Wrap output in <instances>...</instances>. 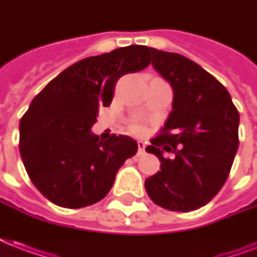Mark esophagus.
<instances>
[{"label":"esophagus","instance_id":"obj_1","mask_svg":"<svg viewBox=\"0 0 257 257\" xmlns=\"http://www.w3.org/2000/svg\"><path fill=\"white\" fill-rule=\"evenodd\" d=\"M137 145H139V156H143L145 152V143L144 141L139 140L137 141Z\"/></svg>","mask_w":257,"mask_h":257}]
</instances>
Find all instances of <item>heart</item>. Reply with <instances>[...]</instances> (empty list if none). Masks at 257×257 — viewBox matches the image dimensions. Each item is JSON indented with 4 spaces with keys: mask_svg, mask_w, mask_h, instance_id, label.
Wrapping results in <instances>:
<instances>
[{
    "mask_svg": "<svg viewBox=\"0 0 257 257\" xmlns=\"http://www.w3.org/2000/svg\"><path fill=\"white\" fill-rule=\"evenodd\" d=\"M131 131L135 133H140L143 131V126L139 122H133V124H131Z\"/></svg>",
    "mask_w": 257,
    "mask_h": 257,
    "instance_id": "b5f03b06",
    "label": "heart"
}]
</instances>
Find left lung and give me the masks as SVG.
<instances>
[{
    "label": "left lung",
    "mask_w": 257,
    "mask_h": 257,
    "mask_svg": "<svg viewBox=\"0 0 257 257\" xmlns=\"http://www.w3.org/2000/svg\"><path fill=\"white\" fill-rule=\"evenodd\" d=\"M151 52L153 68L173 88V104L164 128L145 149L161 163L145 189L168 211H195L219 193L229 175L239 148V112L225 86L196 62ZM164 152L174 156L164 158Z\"/></svg>",
    "instance_id": "left-lung-1"
}]
</instances>
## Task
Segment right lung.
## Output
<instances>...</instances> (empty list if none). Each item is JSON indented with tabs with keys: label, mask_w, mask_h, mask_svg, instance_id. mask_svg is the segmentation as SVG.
I'll return each mask as SVG.
<instances>
[{
	"label": "right lung",
	"mask_w": 257,
	"mask_h": 257,
	"mask_svg": "<svg viewBox=\"0 0 257 257\" xmlns=\"http://www.w3.org/2000/svg\"><path fill=\"white\" fill-rule=\"evenodd\" d=\"M149 64L148 46L118 48L70 65L34 97L20 121V153L32 183L49 201L76 209L108 195L137 143L122 135L98 140L90 126L98 108L112 102L118 78Z\"/></svg>",
	"instance_id": "right-lung-1"
}]
</instances>
